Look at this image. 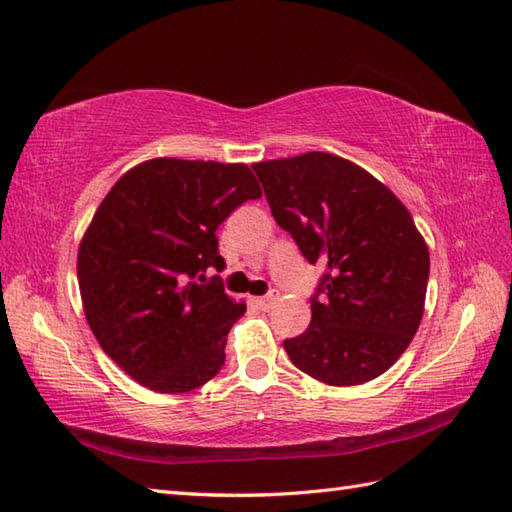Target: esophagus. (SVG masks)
Segmentation results:
<instances>
[{"instance_id": "1", "label": "esophagus", "mask_w": 512, "mask_h": 512, "mask_svg": "<svg viewBox=\"0 0 512 512\" xmlns=\"http://www.w3.org/2000/svg\"><path fill=\"white\" fill-rule=\"evenodd\" d=\"M276 302H278V293H274V291L263 295V298H254V304L258 306V309H263V311H269Z\"/></svg>"}]
</instances>
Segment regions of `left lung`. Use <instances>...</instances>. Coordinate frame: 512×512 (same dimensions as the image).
I'll return each mask as SVG.
<instances>
[{
    "label": "left lung",
    "mask_w": 512,
    "mask_h": 512,
    "mask_svg": "<svg viewBox=\"0 0 512 512\" xmlns=\"http://www.w3.org/2000/svg\"><path fill=\"white\" fill-rule=\"evenodd\" d=\"M254 170L276 223L311 265L326 267L309 328L285 339L293 366L326 385L377 379L412 344L425 311L429 249L410 210L339 155L311 151Z\"/></svg>",
    "instance_id": "8db88e82"
}]
</instances>
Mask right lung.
Segmentation results:
<instances>
[{
    "label": "right lung",
    "instance_id": "right-lung-1",
    "mask_svg": "<svg viewBox=\"0 0 512 512\" xmlns=\"http://www.w3.org/2000/svg\"><path fill=\"white\" fill-rule=\"evenodd\" d=\"M245 164L157 157L127 170L98 206L78 247V287L100 348L144 388L181 394L225 363L245 313L219 278L217 227L260 199Z\"/></svg>",
    "mask_w": 512,
    "mask_h": 512
}]
</instances>
